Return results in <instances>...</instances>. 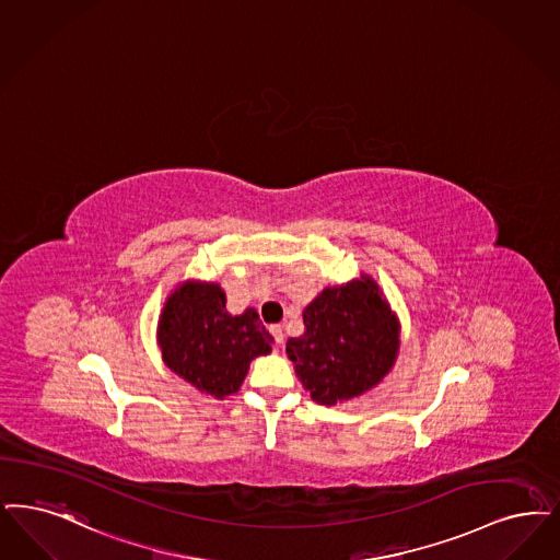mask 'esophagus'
Returning a JSON list of instances; mask_svg holds the SVG:
<instances>
[{
    "label": "esophagus",
    "instance_id": "34e87169",
    "mask_svg": "<svg viewBox=\"0 0 560 560\" xmlns=\"http://www.w3.org/2000/svg\"><path fill=\"white\" fill-rule=\"evenodd\" d=\"M269 331L272 339H275V343H277V346H281V343H283V337H285V334H283V327H281V325H270Z\"/></svg>",
    "mask_w": 560,
    "mask_h": 560
}]
</instances>
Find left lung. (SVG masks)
Instances as JSON below:
<instances>
[{
  "label": "left lung",
  "instance_id": "obj_1",
  "mask_svg": "<svg viewBox=\"0 0 560 560\" xmlns=\"http://www.w3.org/2000/svg\"><path fill=\"white\" fill-rule=\"evenodd\" d=\"M304 327L285 352L314 402L327 406L377 385L400 346L398 320L369 277L323 291L306 306Z\"/></svg>",
  "mask_w": 560,
  "mask_h": 560
}]
</instances>
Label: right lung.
<instances>
[{
	"mask_svg": "<svg viewBox=\"0 0 560 560\" xmlns=\"http://www.w3.org/2000/svg\"><path fill=\"white\" fill-rule=\"evenodd\" d=\"M224 304L217 283H185L168 298L158 325L166 366L219 400L240 389L252 359L269 354L272 343L256 311L231 316Z\"/></svg>",
	"mask_w": 560,
	"mask_h": 560,
	"instance_id": "right-lung-1",
	"label": "right lung"
}]
</instances>
